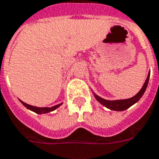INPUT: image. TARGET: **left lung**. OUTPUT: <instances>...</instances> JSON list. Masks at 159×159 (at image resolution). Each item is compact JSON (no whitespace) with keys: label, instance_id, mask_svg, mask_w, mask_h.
Listing matches in <instances>:
<instances>
[{"label":"left lung","instance_id":"1","mask_svg":"<svg viewBox=\"0 0 159 159\" xmlns=\"http://www.w3.org/2000/svg\"><path fill=\"white\" fill-rule=\"evenodd\" d=\"M149 78H150V73L148 74L147 76V78L145 80V83L143 85L142 89L139 90V92L138 93L137 95H135L134 97L129 99H126V100H116V101H108V100H105V99H102V97H100L97 95H95V99L98 101L101 104H102L103 106H105L107 108H109L111 110H114V111H124L127 109L128 107L134 105V103H136L141 98L142 95H144L145 93V89L147 88V85H148V82H149Z\"/></svg>","mask_w":159,"mask_h":159}]
</instances>
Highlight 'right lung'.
Masks as SVG:
<instances>
[{"label": "right lung", "instance_id": "add662e5", "mask_svg": "<svg viewBox=\"0 0 159 159\" xmlns=\"http://www.w3.org/2000/svg\"><path fill=\"white\" fill-rule=\"evenodd\" d=\"M20 102H21L22 104L25 107H27L28 109L33 111V112H35V113H37V114H46V113H49V112H52V111L55 110L56 108H57L58 107L62 105V103H60V104H57V105H56V106L52 107H38L28 105V104H26V103H25L24 102H22V101H20Z\"/></svg>", "mask_w": 159, "mask_h": 159}]
</instances>
